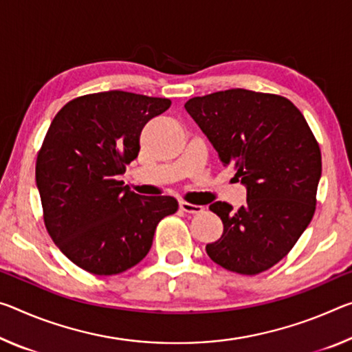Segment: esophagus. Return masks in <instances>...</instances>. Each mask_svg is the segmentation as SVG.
Listing matches in <instances>:
<instances>
[{"instance_id":"1","label":"esophagus","mask_w":352,"mask_h":352,"mask_svg":"<svg viewBox=\"0 0 352 352\" xmlns=\"http://www.w3.org/2000/svg\"><path fill=\"white\" fill-rule=\"evenodd\" d=\"M180 208L185 211V213H191V214L200 213V211H204V206L189 204V202H185V200H180Z\"/></svg>"}]
</instances>
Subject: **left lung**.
Segmentation results:
<instances>
[{
    "label": "left lung",
    "instance_id": "obj_1",
    "mask_svg": "<svg viewBox=\"0 0 352 352\" xmlns=\"http://www.w3.org/2000/svg\"><path fill=\"white\" fill-rule=\"evenodd\" d=\"M185 108L224 166L246 186L248 202L233 210L214 202L224 232L206 244L211 260L254 276L280 261L315 213L321 152L304 116L288 98L228 89L188 100Z\"/></svg>",
    "mask_w": 352,
    "mask_h": 352
}]
</instances>
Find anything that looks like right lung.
Listing matches in <instances>:
<instances>
[{"label":"right lung","instance_id":"right-lung-1","mask_svg":"<svg viewBox=\"0 0 352 352\" xmlns=\"http://www.w3.org/2000/svg\"><path fill=\"white\" fill-rule=\"evenodd\" d=\"M169 98L108 91L67 103L37 155L43 221L67 258L97 276L130 270L148 254L174 197L139 196L119 182L139 153V135Z\"/></svg>","mask_w":352,"mask_h":352}]
</instances>
